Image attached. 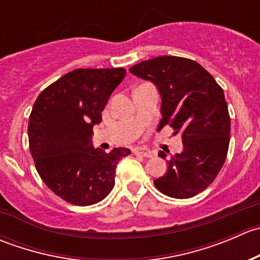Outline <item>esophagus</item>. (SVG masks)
Masks as SVG:
<instances>
[{
	"label": "esophagus",
	"instance_id": "obj_1",
	"mask_svg": "<svg viewBox=\"0 0 260 260\" xmlns=\"http://www.w3.org/2000/svg\"><path fill=\"white\" fill-rule=\"evenodd\" d=\"M133 153L140 154V156L143 157H152V152L147 148H142V147H136V148L133 149Z\"/></svg>",
	"mask_w": 260,
	"mask_h": 260
}]
</instances>
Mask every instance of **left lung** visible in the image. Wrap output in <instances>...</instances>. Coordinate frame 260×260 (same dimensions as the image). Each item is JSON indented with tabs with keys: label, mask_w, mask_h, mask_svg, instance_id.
Returning a JSON list of instances; mask_svg holds the SVG:
<instances>
[{
	"label": "left lung",
	"mask_w": 260,
	"mask_h": 260,
	"mask_svg": "<svg viewBox=\"0 0 260 260\" xmlns=\"http://www.w3.org/2000/svg\"><path fill=\"white\" fill-rule=\"evenodd\" d=\"M161 94L158 131L170 125L182 137L183 151L167 161L166 174L153 181L164 195L188 199L205 190L224 165L230 141V117L224 91L199 62L158 56L129 69ZM158 156L166 158L165 152Z\"/></svg>",
	"instance_id": "obj_1"
}]
</instances>
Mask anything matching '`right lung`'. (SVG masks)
Listing matches in <instances>:
<instances>
[{
    "mask_svg": "<svg viewBox=\"0 0 260 260\" xmlns=\"http://www.w3.org/2000/svg\"><path fill=\"white\" fill-rule=\"evenodd\" d=\"M125 69H75L44 89L28 118V145L41 180L62 200L78 206L99 203L114 186L124 147L109 153L93 148L94 124Z\"/></svg>",
    "mask_w": 260,
    "mask_h": 260,
    "instance_id": "right-lung-1",
    "label": "right lung"
}]
</instances>
